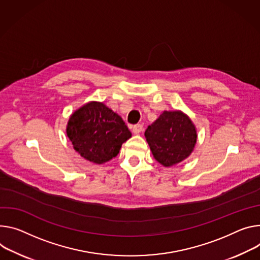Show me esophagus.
Segmentation results:
<instances>
[{
  "mask_svg": "<svg viewBox=\"0 0 260 260\" xmlns=\"http://www.w3.org/2000/svg\"><path fill=\"white\" fill-rule=\"evenodd\" d=\"M142 129H143V125H142V124H135V125L133 126V133H134L135 135L140 134L141 132H142Z\"/></svg>",
  "mask_w": 260,
  "mask_h": 260,
  "instance_id": "esophagus-1",
  "label": "esophagus"
}]
</instances>
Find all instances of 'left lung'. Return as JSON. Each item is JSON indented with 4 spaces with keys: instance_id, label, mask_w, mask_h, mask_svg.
<instances>
[{
    "instance_id": "left-lung-1",
    "label": "left lung",
    "mask_w": 260,
    "mask_h": 260,
    "mask_svg": "<svg viewBox=\"0 0 260 260\" xmlns=\"http://www.w3.org/2000/svg\"><path fill=\"white\" fill-rule=\"evenodd\" d=\"M153 157L165 167L185 159L194 150L197 132L194 123L181 111H164L145 131Z\"/></svg>"
}]
</instances>
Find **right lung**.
Instances as JSON below:
<instances>
[{"instance_id": "add662e5", "label": "right lung", "mask_w": 260, "mask_h": 260, "mask_svg": "<svg viewBox=\"0 0 260 260\" xmlns=\"http://www.w3.org/2000/svg\"><path fill=\"white\" fill-rule=\"evenodd\" d=\"M66 134L76 151L99 165L115 157L132 137L122 118L99 102H90L75 111Z\"/></svg>"}]
</instances>
